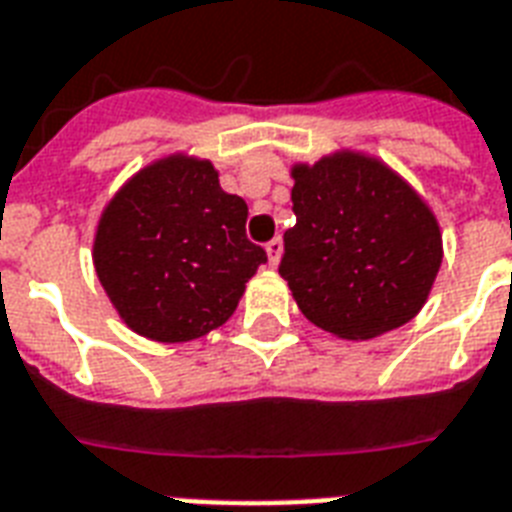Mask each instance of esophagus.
I'll list each match as a JSON object with an SVG mask.
<instances>
[{
  "mask_svg": "<svg viewBox=\"0 0 512 512\" xmlns=\"http://www.w3.org/2000/svg\"><path fill=\"white\" fill-rule=\"evenodd\" d=\"M265 252H268V263L276 268V265H279V260H281V252H284V241L276 236V239H271L268 244H265Z\"/></svg>",
  "mask_w": 512,
  "mask_h": 512,
  "instance_id": "1",
  "label": "esophagus"
}]
</instances>
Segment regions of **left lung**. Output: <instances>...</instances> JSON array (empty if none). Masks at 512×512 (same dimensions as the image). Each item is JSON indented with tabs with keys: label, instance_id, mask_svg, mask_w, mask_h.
Instances as JSON below:
<instances>
[{
	"label": "left lung",
	"instance_id": "1",
	"mask_svg": "<svg viewBox=\"0 0 512 512\" xmlns=\"http://www.w3.org/2000/svg\"><path fill=\"white\" fill-rule=\"evenodd\" d=\"M292 212L279 273L300 311L342 340L412 321L441 268L436 215L372 156L340 151L292 167Z\"/></svg>",
	"mask_w": 512,
	"mask_h": 512
}]
</instances>
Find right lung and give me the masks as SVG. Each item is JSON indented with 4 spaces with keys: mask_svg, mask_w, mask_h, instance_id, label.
I'll return each instance as SVG.
<instances>
[{
    "mask_svg": "<svg viewBox=\"0 0 512 512\" xmlns=\"http://www.w3.org/2000/svg\"><path fill=\"white\" fill-rule=\"evenodd\" d=\"M244 225L247 201L220 188L215 167L175 154L108 201L92 260L132 332L188 342L231 319L244 284L268 260Z\"/></svg>",
    "mask_w": 512,
    "mask_h": 512,
    "instance_id": "1",
    "label": "right lung"
}]
</instances>
